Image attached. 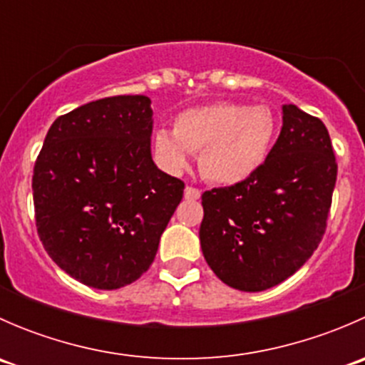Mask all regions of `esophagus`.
I'll return each mask as SVG.
<instances>
[{
    "label": "esophagus",
    "instance_id": "obj_1",
    "mask_svg": "<svg viewBox=\"0 0 365 365\" xmlns=\"http://www.w3.org/2000/svg\"><path fill=\"white\" fill-rule=\"evenodd\" d=\"M183 196H185V200H200L201 197V190L194 189V187H185V190H183Z\"/></svg>",
    "mask_w": 365,
    "mask_h": 365
}]
</instances>
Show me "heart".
<instances>
[{
  "mask_svg": "<svg viewBox=\"0 0 365 365\" xmlns=\"http://www.w3.org/2000/svg\"><path fill=\"white\" fill-rule=\"evenodd\" d=\"M279 132L268 106L213 102L176 114L173 132L153 134V155L160 168L182 173L190 153H200L201 173L219 185H237L267 162Z\"/></svg>",
  "mask_w": 365,
  "mask_h": 365,
  "instance_id": "1",
  "label": "heart"
}]
</instances>
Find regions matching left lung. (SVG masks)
Instances as JSON below:
<instances>
[{
    "label": "left lung",
    "mask_w": 365,
    "mask_h": 365,
    "mask_svg": "<svg viewBox=\"0 0 365 365\" xmlns=\"http://www.w3.org/2000/svg\"><path fill=\"white\" fill-rule=\"evenodd\" d=\"M336 178L323 121L282 106L281 134L263 168L201 197V251L213 274L240 292H264L295 274L322 242Z\"/></svg>",
    "instance_id": "obj_1"
}]
</instances>
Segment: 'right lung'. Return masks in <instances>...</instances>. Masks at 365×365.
<instances>
[{"label": "right lung", "instance_id": "1", "mask_svg": "<svg viewBox=\"0 0 365 365\" xmlns=\"http://www.w3.org/2000/svg\"><path fill=\"white\" fill-rule=\"evenodd\" d=\"M145 95L101 98L56 118L33 169L38 237L54 263L90 288L138 281L183 197L152 159Z\"/></svg>", "mask_w": 365, "mask_h": 365}]
</instances>
